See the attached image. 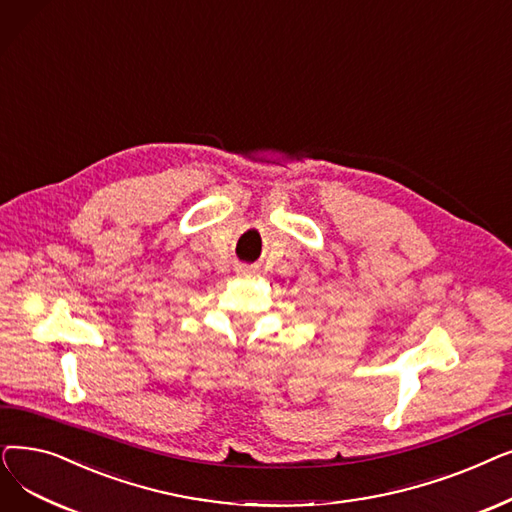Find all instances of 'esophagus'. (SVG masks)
<instances>
[{
    "label": "esophagus",
    "mask_w": 512,
    "mask_h": 512,
    "mask_svg": "<svg viewBox=\"0 0 512 512\" xmlns=\"http://www.w3.org/2000/svg\"><path fill=\"white\" fill-rule=\"evenodd\" d=\"M237 273H239V275H252V273H254V269H252V266H246V264H241V266H239V269H237Z\"/></svg>",
    "instance_id": "34e87169"
}]
</instances>
